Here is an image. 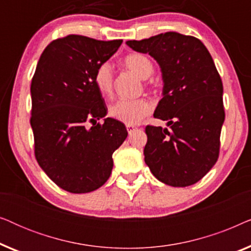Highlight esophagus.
<instances>
[{"instance_id": "obj_1", "label": "esophagus", "mask_w": 251, "mask_h": 251, "mask_svg": "<svg viewBox=\"0 0 251 251\" xmlns=\"http://www.w3.org/2000/svg\"><path fill=\"white\" fill-rule=\"evenodd\" d=\"M137 128L135 126H131V125H126V130H128V132L129 133H131L133 130H136Z\"/></svg>"}]
</instances>
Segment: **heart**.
<instances>
[{
  "mask_svg": "<svg viewBox=\"0 0 251 251\" xmlns=\"http://www.w3.org/2000/svg\"><path fill=\"white\" fill-rule=\"evenodd\" d=\"M125 65L140 78H149L153 74L154 67L152 61L145 54L132 53L125 58ZM95 83L102 95H111L113 90V72L109 64L99 65L95 73ZM153 105L149 99L139 98L133 100L115 101L109 107V115L126 125H138L144 116L150 114Z\"/></svg>",
  "mask_w": 251,
  "mask_h": 251,
  "instance_id": "1",
  "label": "heart"
}]
</instances>
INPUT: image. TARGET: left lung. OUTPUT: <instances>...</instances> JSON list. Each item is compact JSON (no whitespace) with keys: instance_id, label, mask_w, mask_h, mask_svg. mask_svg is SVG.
Masks as SVG:
<instances>
[{"instance_id":"8db88e82","label":"left lung","mask_w":251,"mask_h":251,"mask_svg":"<svg viewBox=\"0 0 251 251\" xmlns=\"http://www.w3.org/2000/svg\"><path fill=\"white\" fill-rule=\"evenodd\" d=\"M126 46L149 53L162 72L163 97L154 118L169 128L146 126V164L170 186L198 183L218 159L225 120L222 78L210 53L197 37L176 32L126 41Z\"/></svg>"}]
</instances>
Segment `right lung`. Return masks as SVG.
Wrapping results in <instances>:
<instances>
[{"instance_id":"1","label":"right lung","mask_w":251,"mask_h":251,"mask_svg":"<svg viewBox=\"0 0 251 251\" xmlns=\"http://www.w3.org/2000/svg\"><path fill=\"white\" fill-rule=\"evenodd\" d=\"M122 40L98 41L67 35L41 54L30 84L32 126L37 163L71 193H89L111 176L112 155L128 131L107 114L95 73L116 52ZM92 123L93 126H88Z\"/></svg>"}]
</instances>
